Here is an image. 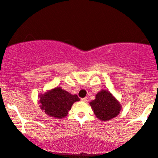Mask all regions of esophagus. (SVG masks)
Here are the masks:
<instances>
[{
  "mask_svg": "<svg viewBox=\"0 0 158 158\" xmlns=\"http://www.w3.org/2000/svg\"><path fill=\"white\" fill-rule=\"evenodd\" d=\"M81 101H83V102H87V98H83L81 99Z\"/></svg>",
  "mask_w": 158,
  "mask_h": 158,
  "instance_id": "obj_1",
  "label": "esophagus"
}]
</instances>
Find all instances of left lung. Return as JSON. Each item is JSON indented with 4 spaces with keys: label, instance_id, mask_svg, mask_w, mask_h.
Here are the masks:
<instances>
[{
    "label": "left lung",
    "instance_id": "1",
    "mask_svg": "<svg viewBox=\"0 0 158 158\" xmlns=\"http://www.w3.org/2000/svg\"><path fill=\"white\" fill-rule=\"evenodd\" d=\"M96 117L101 121L114 118L121 111L122 106L118 100L107 89H101L95 95V98L89 102Z\"/></svg>",
    "mask_w": 158,
    "mask_h": 158
}]
</instances>
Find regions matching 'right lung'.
Listing matches in <instances>:
<instances>
[{
    "mask_svg": "<svg viewBox=\"0 0 158 158\" xmlns=\"http://www.w3.org/2000/svg\"><path fill=\"white\" fill-rule=\"evenodd\" d=\"M40 108L46 114L57 119L66 117L73 103L80 99L77 95H72L60 87L49 89L39 95Z\"/></svg>",
    "mask_w": 158,
    "mask_h": 158,
    "instance_id": "obj_1",
    "label": "right lung"
}]
</instances>
